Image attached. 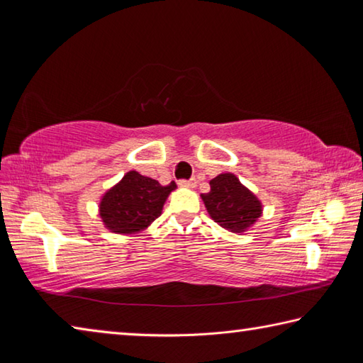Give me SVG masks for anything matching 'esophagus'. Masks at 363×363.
<instances>
[{
	"mask_svg": "<svg viewBox=\"0 0 363 363\" xmlns=\"http://www.w3.org/2000/svg\"><path fill=\"white\" fill-rule=\"evenodd\" d=\"M179 186L181 187H195V179H181Z\"/></svg>",
	"mask_w": 363,
	"mask_h": 363,
	"instance_id": "obj_1",
	"label": "esophagus"
}]
</instances>
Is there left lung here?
Listing matches in <instances>:
<instances>
[{
  "label": "left lung",
  "mask_w": 363,
  "mask_h": 363,
  "mask_svg": "<svg viewBox=\"0 0 363 363\" xmlns=\"http://www.w3.org/2000/svg\"><path fill=\"white\" fill-rule=\"evenodd\" d=\"M211 190L201 194L210 216L230 232H243L261 216V203L243 184L230 173L210 181Z\"/></svg>",
  "instance_id": "1"
}]
</instances>
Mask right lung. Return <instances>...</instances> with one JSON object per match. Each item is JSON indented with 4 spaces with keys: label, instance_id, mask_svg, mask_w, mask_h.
Wrapping results in <instances>:
<instances>
[{
    "label": "right lung",
    "instance_id": "obj_1",
    "mask_svg": "<svg viewBox=\"0 0 363 363\" xmlns=\"http://www.w3.org/2000/svg\"><path fill=\"white\" fill-rule=\"evenodd\" d=\"M174 182L162 186L158 181L130 171L101 201V218L108 229L133 233L149 225L163 210Z\"/></svg>",
    "mask_w": 363,
    "mask_h": 363
}]
</instances>
